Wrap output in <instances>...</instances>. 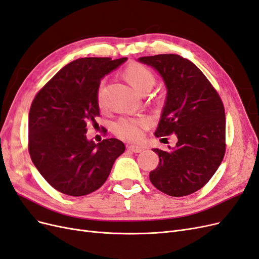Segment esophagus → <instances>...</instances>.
Listing matches in <instances>:
<instances>
[{
    "instance_id": "esophagus-1",
    "label": "esophagus",
    "mask_w": 259,
    "mask_h": 259,
    "mask_svg": "<svg viewBox=\"0 0 259 259\" xmlns=\"http://www.w3.org/2000/svg\"><path fill=\"white\" fill-rule=\"evenodd\" d=\"M127 149L130 151H132V152H134V153H139V152H142L144 149L142 148V147H139V146H134V145H132V146H128L127 147Z\"/></svg>"
}]
</instances>
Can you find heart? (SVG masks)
Returning a JSON list of instances; mask_svg holds the SVG:
<instances>
[{"label":"heart","instance_id":"obj_1","mask_svg":"<svg viewBox=\"0 0 259 259\" xmlns=\"http://www.w3.org/2000/svg\"><path fill=\"white\" fill-rule=\"evenodd\" d=\"M125 77L131 85L139 93L150 91L154 84L153 73L143 65L132 64L124 71ZM98 104L103 105V96L98 94ZM150 126V120L146 116L131 117L123 116L113 123V132L121 138L128 140H139L144 136V132Z\"/></svg>","mask_w":259,"mask_h":259}]
</instances>
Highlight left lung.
Here are the masks:
<instances>
[{
    "label": "left lung",
    "mask_w": 259,
    "mask_h": 259,
    "mask_svg": "<svg viewBox=\"0 0 259 259\" xmlns=\"http://www.w3.org/2000/svg\"><path fill=\"white\" fill-rule=\"evenodd\" d=\"M166 85V100L154 135L175 134L171 151L153 149L160 162L150 171L156 189L170 197L200 190L213 177L226 152V115L221 96L193 62L176 54L140 57Z\"/></svg>",
    "instance_id": "1"
}]
</instances>
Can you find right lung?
<instances>
[{
	"instance_id": "right-lung-1",
	"label": "right lung",
	"mask_w": 259,
	"mask_h": 259,
	"mask_svg": "<svg viewBox=\"0 0 259 259\" xmlns=\"http://www.w3.org/2000/svg\"><path fill=\"white\" fill-rule=\"evenodd\" d=\"M126 57L79 58L38 91L29 112L28 149L33 164L54 189L72 197L90 194L105 184L114 161L125 151L119 139L95 144L86 124L99 116L101 77Z\"/></svg>"
}]
</instances>
